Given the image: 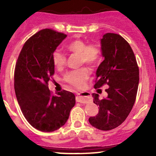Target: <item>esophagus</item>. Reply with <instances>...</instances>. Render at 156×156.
<instances>
[{
	"label": "esophagus",
	"instance_id": "obj_1",
	"mask_svg": "<svg viewBox=\"0 0 156 156\" xmlns=\"http://www.w3.org/2000/svg\"><path fill=\"white\" fill-rule=\"evenodd\" d=\"M76 101L81 103H87L91 101V95L89 92L84 91V92L78 94L76 97Z\"/></svg>",
	"mask_w": 156,
	"mask_h": 156
}]
</instances>
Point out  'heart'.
<instances>
[{
    "label": "heart",
    "instance_id": "b5f03b06",
    "mask_svg": "<svg viewBox=\"0 0 156 156\" xmlns=\"http://www.w3.org/2000/svg\"><path fill=\"white\" fill-rule=\"evenodd\" d=\"M68 51L78 54L79 64H87L90 66H95L100 60L101 51L97 44H90L82 39H75L66 44L65 46ZM52 60L56 69H60L65 66L66 57L60 50H56L52 54ZM90 72L87 67H82L72 70L66 74L64 79L69 84L75 87H81L88 78Z\"/></svg>",
    "mask_w": 156,
    "mask_h": 156
}]
</instances>
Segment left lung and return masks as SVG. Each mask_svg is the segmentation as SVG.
<instances>
[{
    "instance_id": "left-lung-1",
    "label": "left lung",
    "mask_w": 156,
    "mask_h": 156,
    "mask_svg": "<svg viewBox=\"0 0 156 156\" xmlns=\"http://www.w3.org/2000/svg\"><path fill=\"white\" fill-rule=\"evenodd\" d=\"M100 44L104 60L96 72L94 87L108 84V96L101 100L99 94H92L99 112L89 118V122L99 130H109L123 123L133 108L139 84V68L130 44L121 35L106 33Z\"/></svg>"
}]
</instances>
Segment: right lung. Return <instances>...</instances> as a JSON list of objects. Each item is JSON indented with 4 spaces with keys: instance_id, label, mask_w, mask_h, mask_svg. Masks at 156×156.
<instances>
[{
    "instance_id": "add662e5",
    "label": "right lung",
    "mask_w": 156,
    "mask_h": 156,
    "mask_svg": "<svg viewBox=\"0 0 156 156\" xmlns=\"http://www.w3.org/2000/svg\"><path fill=\"white\" fill-rule=\"evenodd\" d=\"M66 34L42 29L23 45L16 63L14 89L23 115L33 127L52 132L63 126L75 104V96L62 90L51 94L48 81L54 74L52 54Z\"/></svg>"
}]
</instances>
